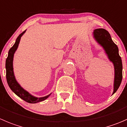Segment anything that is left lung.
<instances>
[{
  "mask_svg": "<svg viewBox=\"0 0 127 127\" xmlns=\"http://www.w3.org/2000/svg\"><path fill=\"white\" fill-rule=\"evenodd\" d=\"M94 37L104 50L111 62L113 63L115 71L113 94L117 91L122 80V62L119 53V48L114 43L107 31L98 28L94 31Z\"/></svg>",
  "mask_w": 127,
  "mask_h": 127,
  "instance_id": "obj_1",
  "label": "left lung"
}]
</instances>
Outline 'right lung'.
Returning a JSON list of instances; mask_svg holds the SVG:
<instances>
[{
	"instance_id": "add662e5",
	"label": "right lung",
	"mask_w": 127,
	"mask_h": 127,
	"mask_svg": "<svg viewBox=\"0 0 127 127\" xmlns=\"http://www.w3.org/2000/svg\"><path fill=\"white\" fill-rule=\"evenodd\" d=\"M26 30H25L23 32H22L19 36L17 37L15 43L13 45V46L8 51V57L6 59L5 62V68H6V78H7V83H8V86L10 88V89L17 95V96L19 97L22 99H23L25 101L27 102L30 104H35V103L39 102L45 100V99H47L50 94L46 96L43 97H36L27 91L22 88L20 85L18 83V82L16 80L15 77L14 76V72H13V55H14L15 52L17 50L18 48V45H19L21 37L22 35L25 33Z\"/></svg>"
}]
</instances>
